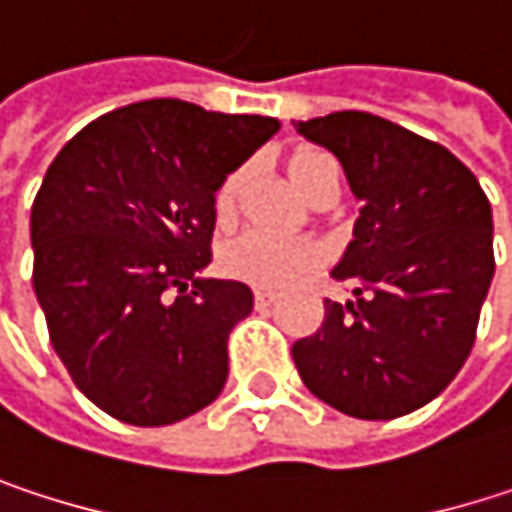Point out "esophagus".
<instances>
[{"instance_id":"34e87169","label":"esophagus","mask_w":512,"mask_h":512,"mask_svg":"<svg viewBox=\"0 0 512 512\" xmlns=\"http://www.w3.org/2000/svg\"><path fill=\"white\" fill-rule=\"evenodd\" d=\"M275 302V293L272 290H263V287H257L255 290V305L257 308H269Z\"/></svg>"}]
</instances>
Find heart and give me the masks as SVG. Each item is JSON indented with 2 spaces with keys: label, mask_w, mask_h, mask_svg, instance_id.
Segmentation results:
<instances>
[{
  "label": "heart",
  "mask_w": 512,
  "mask_h": 512,
  "mask_svg": "<svg viewBox=\"0 0 512 512\" xmlns=\"http://www.w3.org/2000/svg\"><path fill=\"white\" fill-rule=\"evenodd\" d=\"M335 168V162L320 151H296L287 162L293 186L311 198L317 186L326 180V174ZM243 171H234L225 177V183L216 192V213L219 219H231L237 189H240ZM323 257V249L308 237H278L266 231H246L237 240H231L222 252V266L257 287H284L296 281L305 269H311Z\"/></svg>",
  "instance_id": "1"
}]
</instances>
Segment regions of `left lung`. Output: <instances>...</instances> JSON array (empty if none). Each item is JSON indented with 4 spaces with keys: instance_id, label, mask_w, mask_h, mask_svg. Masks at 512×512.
<instances>
[{
    "instance_id": "obj_1",
    "label": "left lung",
    "mask_w": 512,
    "mask_h": 512,
    "mask_svg": "<svg viewBox=\"0 0 512 512\" xmlns=\"http://www.w3.org/2000/svg\"><path fill=\"white\" fill-rule=\"evenodd\" d=\"M332 151L361 204L332 278L323 326L293 344L314 397L361 421L409 415L439 397L474 347L495 275L492 207L448 148L370 112L293 121Z\"/></svg>"
}]
</instances>
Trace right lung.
Returning a JSON list of instances; mask_svg holds the SVG:
<instances>
[{"mask_svg": "<svg viewBox=\"0 0 512 512\" xmlns=\"http://www.w3.org/2000/svg\"><path fill=\"white\" fill-rule=\"evenodd\" d=\"M278 118L159 97L79 130L32 204L35 296L76 388L133 427L210 406L228 335L252 314L243 281L204 278L216 192Z\"/></svg>", "mask_w": 512, "mask_h": 512, "instance_id": "1", "label": "right lung"}]
</instances>
